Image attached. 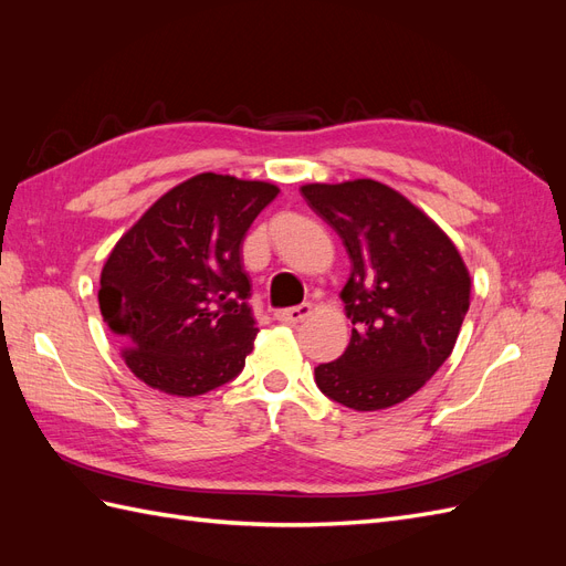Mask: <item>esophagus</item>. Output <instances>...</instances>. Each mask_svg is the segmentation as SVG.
I'll return each instance as SVG.
<instances>
[{
  "instance_id": "obj_1",
  "label": "esophagus",
  "mask_w": 566,
  "mask_h": 566,
  "mask_svg": "<svg viewBox=\"0 0 566 566\" xmlns=\"http://www.w3.org/2000/svg\"><path fill=\"white\" fill-rule=\"evenodd\" d=\"M312 312H314V306H312L310 302H302V304H297V306H290V310L276 312V318H279L281 323H300V321H304V318H310Z\"/></svg>"
}]
</instances>
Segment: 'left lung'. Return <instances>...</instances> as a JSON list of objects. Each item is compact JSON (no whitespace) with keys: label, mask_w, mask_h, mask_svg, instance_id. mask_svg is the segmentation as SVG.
Segmentation results:
<instances>
[{"label":"left lung","mask_w":566,"mask_h":566,"mask_svg":"<svg viewBox=\"0 0 566 566\" xmlns=\"http://www.w3.org/2000/svg\"><path fill=\"white\" fill-rule=\"evenodd\" d=\"M304 200L337 231L352 273L342 287L352 339L321 364L318 389L354 410L406 401L451 356L470 310V271L451 238L387 184H304Z\"/></svg>","instance_id":"left-lung-1"}]
</instances>
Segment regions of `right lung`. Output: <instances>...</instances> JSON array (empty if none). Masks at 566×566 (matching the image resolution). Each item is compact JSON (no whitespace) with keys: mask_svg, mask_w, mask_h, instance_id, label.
Listing matches in <instances>:
<instances>
[{"mask_svg":"<svg viewBox=\"0 0 566 566\" xmlns=\"http://www.w3.org/2000/svg\"><path fill=\"white\" fill-rule=\"evenodd\" d=\"M269 181L202 172L169 188L119 238L98 306L127 368L172 397L233 380L256 337L243 241L279 196Z\"/></svg>","mask_w":566,"mask_h":566,"instance_id":"obj_1","label":"right lung"}]
</instances>
